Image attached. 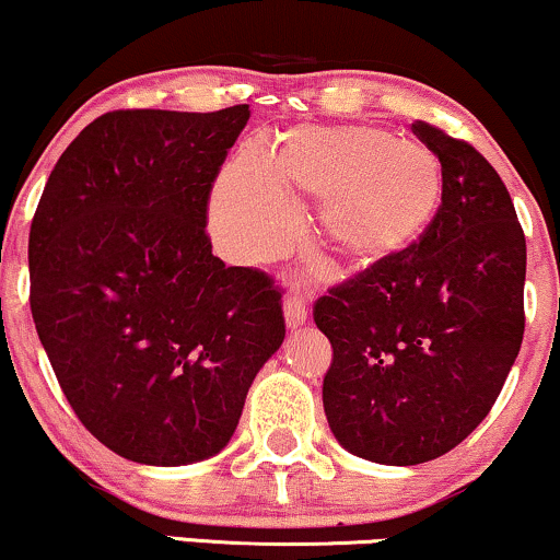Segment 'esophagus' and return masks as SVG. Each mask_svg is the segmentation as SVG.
<instances>
[{"label":"esophagus","mask_w":560,"mask_h":560,"mask_svg":"<svg viewBox=\"0 0 560 560\" xmlns=\"http://www.w3.org/2000/svg\"><path fill=\"white\" fill-rule=\"evenodd\" d=\"M284 317H287V328H300V325L307 320V310H304L302 296H287L284 302Z\"/></svg>","instance_id":"1"}]
</instances>
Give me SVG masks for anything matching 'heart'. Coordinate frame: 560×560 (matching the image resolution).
<instances>
[{
	"label": "heart",
	"mask_w": 560,
	"mask_h": 560,
	"mask_svg": "<svg viewBox=\"0 0 560 560\" xmlns=\"http://www.w3.org/2000/svg\"><path fill=\"white\" fill-rule=\"evenodd\" d=\"M442 165L416 141L372 126H310L271 154L247 141L219 175L209 228L219 250L245 266L284 253L300 230L289 190L323 198L320 228L338 253L380 260L423 235L442 203Z\"/></svg>",
	"instance_id": "obj_1"
}]
</instances>
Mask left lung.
<instances>
[{
    "label": "left lung",
    "mask_w": 560,
    "mask_h": 560,
    "mask_svg": "<svg viewBox=\"0 0 560 560\" xmlns=\"http://www.w3.org/2000/svg\"><path fill=\"white\" fill-rule=\"evenodd\" d=\"M442 165L419 243L328 289L315 325L332 346L323 406L332 436L380 465L457 447L497 402L525 332L527 245L512 196L468 141L416 121Z\"/></svg>",
    "instance_id": "1"
}]
</instances>
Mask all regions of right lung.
Masks as SVG:
<instances>
[{
  "label": "right lung",
  "instance_id": "1",
  "mask_svg": "<svg viewBox=\"0 0 560 560\" xmlns=\"http://www.w3.org/2000/svg\"><path fill=\"white\" fill-rule=\"evenodd\" d=\"M247 105L113 110L63 150L31 224V310L69 406L131 463L228 447L245 395L287 336L281 292L224 266L209 194Z\"/></svg>",
  "mask_w": 560,
  "mask_h": 560
}]
</instances>
